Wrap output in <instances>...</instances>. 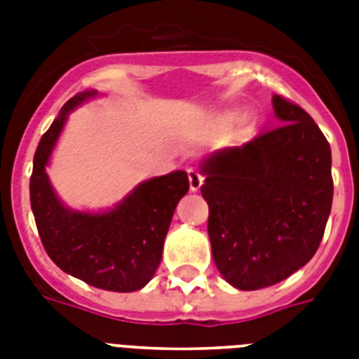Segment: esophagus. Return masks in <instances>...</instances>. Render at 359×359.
Instances as JSON below:
<instances>
[{
	"label": "esophagus",
	"mask_w": 359,
	"mask_h": 359,
	"mask_svg": "<svg viewBox=\"0 0 359 359\" xmlns=\"http://www.w3.org/2000/svg\"><path fill=\"white\" fill-rule=\"evenodd\" d=\"M188 182H190V190L191 191H197L199 188H201L203 177L196 168H188Z\"/></svg>",
	"instance_id": "esophagus-1"
}]
</instances>
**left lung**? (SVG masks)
Segmentation results:
<instances>
[{
    "mask_svg": "<svg viewBox=\"0 0 359 359\" xmlns=\"http://www.w3.org/2000/svg\"><path fill=\"white\" fill-rule=\"evenodd\" d=\"M273 111L278 128L201 165L214 262L240 290L279 283L311 261L332 210L328 140L289 98L276 95Z\"/></svg>",
    "mask_w": 359,
    "mask_h": 359,
    "instance_id": "left-lung-1",
    "label": "left lung"
}]
</instances>
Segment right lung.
Listing matches in <instances>:
<instances>
[{
  "mask_svg": "<svg viewBox=\"0 0 359 359\" xmlns=\"http://www.w3.org/2000/svg\"><path fill=\"white\" fill-rule=\"evenodd\" d=\"M95 95L83 91L70 98L42 134L29 180L31 210L44 250L63 272L97 289L132 292L145 287L156 272L175 207L190 184L184 171H173L141 182L109 212L65 208L48 180V158L67 115Z\"/></svg>",
  "mask_w": 359,
  "mask_h": 359,
  "instance_id": "obj_1",
  "label": "right lung"
}]
</instances>
